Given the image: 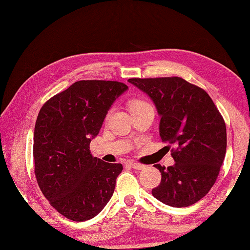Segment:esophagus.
Returning a JSON list of instances; mask_svg holds the SVG:
<instances>
[{
	"mask_svg": "<svg viewBox=\"0 0 250 250\" xmlns=\"http://www.w3.org/2000/svg\"><path fill=\"white\" fill-rule=\"evenodd\" d=\"M128 164L132 167L133 169H137V170H142L145 168V166L142 164H139V163H135V162H129Z\"/></svg>",
	"mask_w": 250,
	"mask_h": 250,
	"instance_id": "esophagus-1",
	"label": "esophagus"
}]
</instances>
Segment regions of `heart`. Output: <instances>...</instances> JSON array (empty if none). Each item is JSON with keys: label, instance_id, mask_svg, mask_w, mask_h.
I'll use <instances>...</instances> for the list:
<instances>
[{"label": "heart", "instance_id": "1", "mask_svg": "<svg viewBox=\"0 0 250 250\" xmlns=\"http://www.w3.org/2000/svg\"><path fill=\"white\" fill-rule=\"evenodd\" d=\"M146 105H148V104L144 101H133L132 103H131L130 108H131V110H133V109H137V108H141V107L146 106Z\"/></svg>", "mask_w": 250, "mask_h": 250}]
</instances>
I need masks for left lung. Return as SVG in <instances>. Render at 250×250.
<instances>
[{
	"label": "left lung",
	"mask_w": 250,
	"mask_h": 250,
	"mask_svg": "<svg viewBox=\"0 0 250 250\" xmlns=\"http://www.w3.org/2000/svg\"><path fill=\"white\" fill-rule=\"evenodd\" d=\"M156 107L161 139L176 146L175 164L160 169L152 190L157 200L174 208L198 202L210 191L226 153V126L206 90L181 78L130 79Z\"/></svg>",
	"instance_id": "obj_1"
}]
</instances>
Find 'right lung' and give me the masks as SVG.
I'll return each instance as SVG.
<instances>
[{"instance_id": "1", "label": "right lung", "mask_w": 250, "mask_h": 250, "mask_svg": "<svg viewBox=\"0 0 250 250\" xmlns=\"http://www.w3.org/2000/svg\"><path fill=\"white\" fill-rule=\"evenodd\" d=\"M128 86L79 81L39 111L34 132L35 175L50 204L69 220L93 219L112 197L121 164L94 157L89 144Z\"/></svg>"}]
</instances>
